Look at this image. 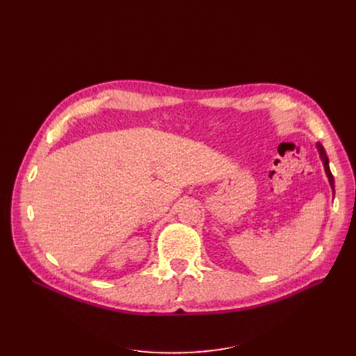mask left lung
<instances>
[{
	"mask_svg": "<svg viewBox=\"0 0 356 356\" xmlns=\"http://www.w3.org/2000/svg\"><path fill=\"white\" fill-rule=\"evenodd\" d=\"M317 147H319V152H321V157H322V160H323V165H325V172H326V175H327V177H329V181H330V186H332V189L334 191V183H333V176H332V173H330V168H329V160H327L326 152H325V148H323V145H322V144H317Z\"/></svg>",
	"mask_w": 356,
	"mask_h": 356,
	"instance_id": "8db88e82",
	"label": "left lung"
}]
</instances>
